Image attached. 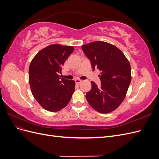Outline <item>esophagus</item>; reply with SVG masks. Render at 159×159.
<instances>
[{
  "mask_svg": "<svg viewBox=\"0 0 159 159\" xmlns=\"http://www.w3.org/2000/svg\"><path fill=\"white\" fill-rule=\"evenodd\" d=\"M75 83L77 84H80L81 82V81H81V80H78V79H77V80H75Z\"/></svg>",
  "mask_w": 159,
  "mask_h": 159,
  "instance_id": "obj_1",
  "label": "esophagus"
}]
</instances>
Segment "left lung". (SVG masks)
<instances>
[{"label":"left lung","instance_id":"obj_1","mask_svg":"<svg viewBox=\"0 0 159 159\" xmlns=\"http://www.w3.org/2000/svg\"><path fill=\"white\" fill-rule=\"evenodd\" d=\"M91 60L93 70L101 71L102 82L98 88L91 81V89L86 93L90 106L101 113L116 109L126 97L131 81V65L121 50L108 42L96 41L81 46Z\"/></svg>","mask_w":159,"mask_h":159}]
</instances>
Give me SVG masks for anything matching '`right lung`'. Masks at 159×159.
Masks as SVG:
<instances>
[{"label": "right lung", "mask_w": 159, "mask_h": 159, "mask_svg": "<svg viewBox=\"0 0 159 159\" xmlns=\"http://www.w3.org/2000/svg\"><path fill=\"white\" fill-rule=\"evenodd\" d=\"M74 50V46L51 44L38 52L30 62L28 80L32 93L49 111H59L67 106L75 90L74 80L58 75Z\"/></svg>", "instance_id": "add662e5"}]
</instances>
